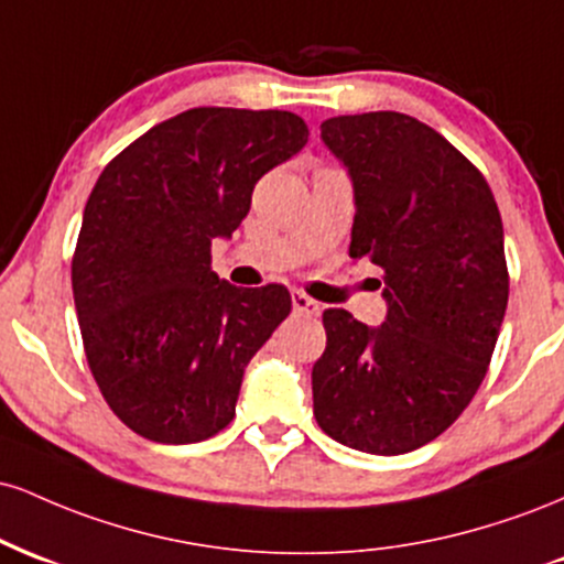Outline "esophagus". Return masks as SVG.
Instances as JSON below:
<instances>
[{
	"label": "esophagus",
	"mask_w": 564,
	"mask_h": 564,
	"mask_svg": "<svg viewBox=\"0 0 564 564\" xmlns=\"http://www.w3.org/2000/svg\"><path fill=\"white\" fill-rule=\"evenodd\" d=\"M291 304H294V313L310 315V318H318L321 315V304L315 300H310V296L302 294V291H296V294L291 296Z\"/></svg>",
	"instance_id": "1"
}]
</instances>
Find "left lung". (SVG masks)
Returning <instances> with one entry per match:
<instances>
[{"label":"left lung","instance_id":"1","mask_svg":"<svg viewBox=\"0 0 564 564\" xmlns=\"http://www.w3.org/2000/svg\"><path fill=\"white\" fill-rule=\"evenodd\" d=\"M321 140L352 180L349 257L384 270L387 315L323 313L313 413L336 443L398 456L443 435L485 379L509 300L501 215L482 174L413 116H336Z\"/></svg>","mask_w":564,"mask_h":564}]
</instances>
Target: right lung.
<instances>
[{"mask_svg": "<svg viewBox=\"0 0 564 564\" xmlns=\"http://www.w3.org/2000/svg\"><path fill=\"white\" fill-rule=\"evenodd\" d=\"M307 134L289 111L191 108L97 177L70 283L93 377L138 435L200 443L236 416L243 368L291 313V296L278 283L219 281L212 241L232 236L257 180Z\"/></svg>", "mask_w": 564, "mask_h": 564, "instance_id": "add662e5", "label": "right lung"}]
</instances>
